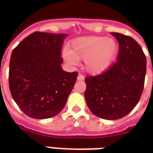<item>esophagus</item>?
Instances as JSON below:
<instances>
[{"mask_svg":"<svg viewBox=\"0 0 153 153\" xmlns=\"http://www.w3.org/2000/svg\"><path fill=\"white\" fill-rule=\"evenodd\" d=\"M84 79H85V77L83 76V74H79V76H78V80L82 81V80H84Z\"/></svg>","mask_w":153,"mask_h":153,"instance_id":"esophagus-1","label":"esophagus"}]
</instances>
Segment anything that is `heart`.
Here are the masks:
<instances>
[{
    "mask_svg": "<svg viewBox=\"0 0 153 153\" xmlns=\"http://www.w3.org/2000/svg\"><path fill=\"white\" fill-rule=\"evenodd\" d=\"M117 51V44L114 39L88 36L74 39L63 55L71 65H77L79 60H84V67L87 71L98 74L110 66Z\"/></svg>",
    "mask_w": 153,
    "mask_h": 153,
    "instance_id": "obj_1",
    "label": "heart"
}]
</instances>
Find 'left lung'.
Returning a JSON list of instances; mask_svg holds the SVG:
<instances>
[{
  "label": "left lung",
  "instance_id": "obj_1",
  "mask_svg": "<svg viewBox=\"0 0 153 153\" xmlns=\"http://www.w3.org/2000/svg\"><path fill=\"white\" fill-rule=\"evenodd\" d=\"M118 41L117 62L106 71L85 78V98L89 109L106 120L122 118L137 105L142 94L146 74V56L132 37L111 32Z\"/></svg>",
  "mask_w": 153,
  "mask_h": 153
}]
</instances>
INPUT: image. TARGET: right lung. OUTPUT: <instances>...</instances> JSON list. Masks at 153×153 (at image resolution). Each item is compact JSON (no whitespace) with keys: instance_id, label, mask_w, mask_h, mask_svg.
<instances>
[{"instance_id":"add662e5","label":"right lung","mask_w":153,"mask_h":153,"mask_svg":"<svg viewBox=\"0 0 153 153\" xmlns=\"http://www.w3.org/2000/svg\"><path fill=\"white\" fill-rule=\"evenodd\" d=\"M66 34L35 32L13 49L8 84L13 100L30 117L46 119L62 111L78 72L61 67Z\"/></svg>"}]
</instances>
